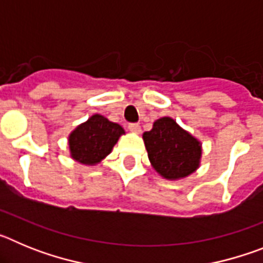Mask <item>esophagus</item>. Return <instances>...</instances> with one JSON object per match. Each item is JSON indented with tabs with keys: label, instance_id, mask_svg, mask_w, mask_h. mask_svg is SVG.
I'll return each instance as SVG.
<instances>
[{
	"label": "esophagus",
	"instance_id": "34e87169",
	"mask_svg": "<svg viewBox=\"0 0 263 263\" xmlns=\"http://www.w3.org/2000/svg\"><path fill=\"white\" fill-rule=\"evenodd\" d=\"M129 130L132 132V133H136V134H139L141 133V126H139L138 124H129Z\"/></svg>",
	"mask_w": 263,
	"mask_h": 263
}]
</instances>
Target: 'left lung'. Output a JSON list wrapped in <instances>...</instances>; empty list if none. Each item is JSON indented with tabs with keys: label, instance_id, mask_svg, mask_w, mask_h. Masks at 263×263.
Masks as SVG:
<instances>
[{
	"label": "left lung",
	"instance_id": "8db88e82",
	"mask_svg": "<svg viewBox=\"0 0 263 263\" xmlns=\"http://www.w3.org/2000/svg\"><path fill=\"white\" fill-rule=\"evenodd\" d=\"M142 138L153 168L163 179L187 178L200 167L201 142L174 118H158Z\"/></svg>",
	"mask_w": 263,
	"mask_h": 263
}]
</instances>
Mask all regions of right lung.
<instances>
[{"label":"right lung","instance_id":"right-lung-1","mask_svg":"<svg viewBox=\"0 0 263 263\" xmlns=\"http://www.w3.org/2000/svg\"><path fill=\"white\" fill-rule=\"evenodd\" d=\"M124 134L121 125L96 113L69 133V157L80 164L96 166L110 154Z\"/></svg>","mask_w":263,"mask_h":263}]
</instances>
